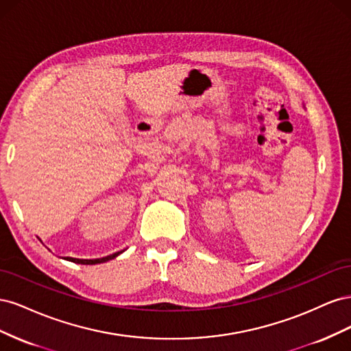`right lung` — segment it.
Wrapping results in <instances>:
<instances>
[{
	"instance_id": "add662e5",
	"label": "right lung",
	"mask_w": 351,
	"mask_h": 351,
	"mask_svg": "<svg viewBox=\"0 0 351 351\" xmlns=\"http://www.w3.org/2000/svg\"><path fill=\"white\" fill-rule=\"evenodd\" d=\"M121 252H117V253H112L110 254V256H105V258H101V259H76V258H67V261L70 262H74V263H80V265H97V263H102V262H107L110 259H114L115 256H119Z\"/></svg>"
}]
</instances>
